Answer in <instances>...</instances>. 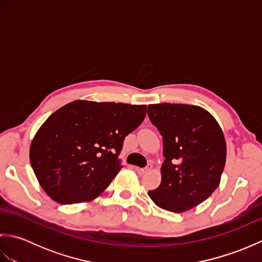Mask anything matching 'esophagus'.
Returning a JSON list of instances; mask_svg holds the SVG:
<instances>
[{"instance_id": "34e87169", "label": "esophagus", "mask_w": 262, "mask_h": 262, "mask_svg": "<svg viewBox=\"0 0 262 262\" xmlns=\"http://www.w3.org/2000/svg\"><path fill=\"white\" fill-rule=\"evenodd\" d=\"M151 168H152V165H151V164H148V165H146V166H145V168H140V169H137V171H138V173H140V174H144V173H146L147 171L151 170Z\"/></svg>"}]
</instances>
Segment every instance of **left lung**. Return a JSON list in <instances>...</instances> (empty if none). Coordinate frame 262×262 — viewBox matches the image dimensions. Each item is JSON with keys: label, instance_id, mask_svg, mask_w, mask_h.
Segmentation results:
<instances>
[{"label": "left lung", "instance_id": "1", "mask_svg": "<svg viewBox=\"0 0 262 262\" xmlns=\"http://www.w3.org/2000/svg\"><path fill=\"white\" fill-rule=\"evenodd\" d=\"M147 115L163 138L161 185L148 191L160 208L182 213L219 187L226 160L220 125L207 110L190 104H148Z\"/></svg>", "mask_w": 262, "mask_h": 262}]
</instances>
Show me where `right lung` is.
Returning a JSON list of instances; mask_svg holds the SVG:
<instances>
[{
  "label": "right lung",
  "mask_w": 262,
  "mask_h": 262,
  "mask_svg": "<svg viewBox=\"0 0 262 262\" xmlns=\"http://www.w3.org/2000/svg\"><path fill=\"white\" fill-rule=\"evenodd\" d=\"M145 115V104L85 100L55 111L30 146V163L43 190L64 205L99 196L122 168L125 137Z\"/></svg>",
  "instance_id": "1"
}]
</instances>
